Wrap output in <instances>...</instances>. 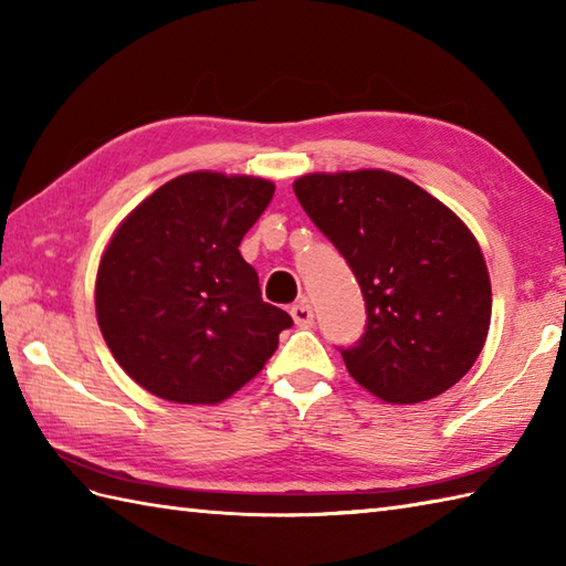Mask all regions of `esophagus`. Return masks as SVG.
<instances>
[{
	"label": "esophagus",
	"mask_w": 566,
	"mask_h": 566,
	"mask_svg": "<svg viewBox=\"0 0 566 566\" xmlns=\"http://www.w3.org/2000/svg\"><path fill=\"white\" fill-rule=\"evenodd\" d=\"M292 318L298 328H311L314 326V308H311V304L302 302L292 306Z\"/></svg>",
	"instance_id": "34e87169"
}]
</instances>
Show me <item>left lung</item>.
<instances>
[{
    "label": "left lung",
    "mask_w": 566,
    "mask_h": 566,
    "mask_svg": "<svg viewBox=\"0 0 566 566\" xmlns=\"http://www.w3.org/2000/svg\"><path fill=\"white\" fill-rule=\"evenodd\" d=\"M294 195L365 296L363 338L338 347L350 377L387 403L454 387L491 321L489 270L472 231L426 189L384 170L306 175Z\"/></svg>",
    "instance_id": "1"
}]
</instances>
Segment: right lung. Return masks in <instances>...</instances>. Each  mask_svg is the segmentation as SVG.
Here are the masks:
<instances>
[{
  "mask_svg": "<svg viewBox=\"0 0 566 566\" xmlns=\"http://www.w3.org/2000/svg\"><path fill=\"white\" fill-rule=\"evenodd\" d=\"M272 195L260 177L189 172L118 226L94 304L112 355L143 389L175 403H219L294 326L262 302L258 272L238 250Z\"/></svg>",
  "mask_w": 566,
  "mask_h": 566,
  "instance_id": "add662e5",
  "label": "right lung"
}]
</instances>
